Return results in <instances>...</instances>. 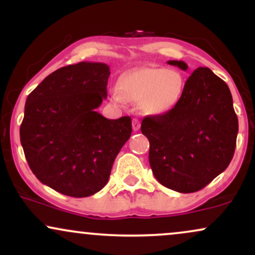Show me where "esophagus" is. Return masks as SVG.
<instances>
[{"instance_id": "esophagus-1", "label": "esophagus", "mask_w": 255, "mask_h": 255, "mask_svg": "<svg viewBox=\"0 0 255 255\" xmlns=\"http://www.w3.org/2000/svg\"><path fill=\"white\" fill-rule=\"evenodd\" d=\"M139 129H140V121L137 119H134L133 120V130L137 131Z\"/></svg>"}]
</instances>
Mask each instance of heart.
<instances>
[{"mask_svg":"<svg viewBox=\"0 0 255 255\" xmlns=\"http://www.w3.org/2000/svg\"><path fill=\"white\" fill-rule=\"evenodd\" d=\"M184 79L176 69L142 67L120 79L115 98L141 103L150 115H164L176 108L182 98Z\"/></svg>","mask_w":255,"mask_h":255,"instance_id":"b5f03b06","label":"heart"}]
</instances>
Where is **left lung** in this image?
<instances>
[{"label": "left lung", "mask_w": 255, "mask_h": 255, "mask_svg": "<svg viewBox=\"0 0 255 255\" xmlns=\"http://www.w3.org/2000/svg\"><path fill=\"white\" fill-rule=\"evenodd\" d=\"M168 63L188 69L183 61ZM238 131L229 87L206 67H199L187 79L176 108L141 122L154 177L178 193L200 191L228 168Z\"/></svg>", "instance_id": "8db88e82"}]
</instances>
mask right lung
I'll list each match as a JSON object with an SVG mask.
<instances>
[{"label": "right lung", "instance_id": "add662e5", "mask_svg": "<svg viewBox=\"0 0 255 255\" xmlns=\"http://www.w3.org/2000/svg\"><path fill=\"white\" fill-rule=\"evenodd\" d=\"M110 68L79 62L48 75L28 95L20 141L43 184L85 198L108 183L114 160L131 134L129 116L105 119L96 111L107 98Z\"/></svg>", "mask_w": 255, "mask_h": 255}]
</instances>
